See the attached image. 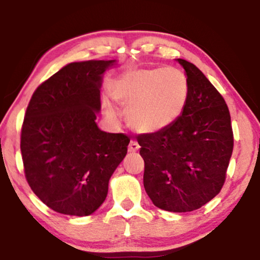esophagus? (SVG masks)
Segmentation results:
<instances>
[{
    "instance_id": "34e87169",
    "label": "esophagus",
    "mask_w": 260,
    "mask_h": 260,
    "mask_svg": "<svg viewBox=\"0 0 260 260\" xmlns=\"http://www.w3.org/2000/svg\"><path fill=\"white\" fill-rule=\"evenodd\" d=\"M139 144L136 140H131L129 145H128V151H129V153H136V151L139 150Z\"/></svg>"
}]
</instances>
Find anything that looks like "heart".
<instances>
[{"label": "heart", "mask_w": 260, "mask_h": 260, "mask_svg": "<svg viewBox=\"0 0 260 260\" xmlns=\"http://www.w3.org/2000/svg\"><path fill=\"white\" fill-rule=\"evenodd\" d=\"M111 96L127 107L128 123L136 132L154 134L174 126L183 115L189 82L180 68H138L113 80ZM103 109L110 120H118V110L107 98L103 99Z\"/></svg>", "instance_id": "obj_1"}]
</instances>
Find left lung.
Masks as SVG:
<instances>
[{
	"instance_id": "obj_1",
	"label": "left lung",
	"mask_w": 260,
	"mask_h": 260,
	"mask_svg": "<svg viewBox=\"0 0 260 260\" xmlns=\"http://www.w3.org/2000/svg\"><path fill=\"white\" fill-rule=\"evenodd\" d=\"M189 82L183 115L162 132L138 137L145 162V192L155 207L172 213L199 209L219 194L234 149L223 98L194 64L182 58Z\"/></svg>"
}]
</instances>
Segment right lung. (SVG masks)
<instances>
[{"label": "right lung", "instance_id": "1", "mask_svg": "<svg viewBox=\"0 0 260 260\" xmlns=\"http://www.w3.org/2000/svg\"><path fill=\"white\" fill-rule=\"evenodd\" d=\"M117 66L116 59L66 64L39 86L26 109L20 138L26 181L59 214L96 211L127 154L129 138L96 123L103 77Z\"/></svg>", "mask_w": 260, "mask_h": 260}]
</instances>
